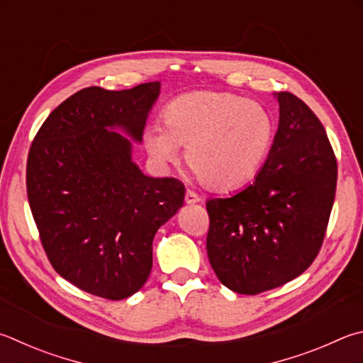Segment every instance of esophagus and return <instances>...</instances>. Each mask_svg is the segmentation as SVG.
<instances>
[{"instance_id": "obj_1", "label": "esophagus", "mask_w": 363, "mask_h": 363, "mask_svg": "<svg viewBox=\"0 0 363 363\" xmlns=\"http://www.w3.org/2000/svg\"><path fill=\"white\" fill-rule=\"evenodd\" d=\"M200 200H201L200 195L192 192V190H187V192H186V203L187 204H195V203H199Z\"/></svg>"}]
</instances>
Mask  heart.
<instances>
[{
  "mask_svg": "<svg viewBox=\"0 0 363 363\" xmlns=\"http://www.w3.org/2000/svg\"><path fill=\"white\" fill-rule=\"evenodd\" d=\"M274 136L272 114L259 103L227 91H190L163 109V125L144 131V144L160 164L186 160L203 186L232 190L252 179Z\"/></svg>",
  "mask_w": 363,
  "mask_h": 363,
  "instance_id": "b5f03b06",
  "label": "heart"
}]
</instances>
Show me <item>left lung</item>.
<instances>
[{"mask_svg":"<svg viewBox=\"0 0 363 363\" xmlns=\"http://www.w3.org/2000/svg\"><path fill=\"white\" fill-rule=\"evenodd\" d=\"M279 123L255 181L206 201V250L230 291L257 295L295 279L324 241L337 190V159L325 128L300 98L274 94Z\"/></svg>","mask_w":363,"mask_h":363,"instance_id":"8db88e82","label":"left lung"}]
</instances>
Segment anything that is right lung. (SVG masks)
<instances>
[{
	"instance_id": "1",
	"label": "right lung",
	"mask_w": 363,
	"mask_h": 363,
	"mask_svg": "<svg viewBox=\"0 0 363 363\" xmlns=\"http://www.w3.org/2000/svg\"><path fill=\"white\" fill-rule=\"evenodd\" d=\"M160 82L89 87L55 108L26 162V192L55 272L91 295L122 300L152 269V241L184 204L174 177H150L131 159Z\"/></svg>"
}]
</instances>
